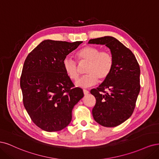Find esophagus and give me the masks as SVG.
<instances>
[{
    "label": "esophagus",
    "instance_id": "obj_1",
    "mask_svg": "<svg viewBox=\"0 0 159 159\" xmlns=\"http://www.w3.org/2000/svg\"><path fill=\"white\" fill-rule=\"evenodd\" d=\"M83 93H84V95H88L89 94V91L86 90V89H84L83 90Z\"/></svg>",
    "mask_w": 159,
    "mask_h": 159
}]
</instances>
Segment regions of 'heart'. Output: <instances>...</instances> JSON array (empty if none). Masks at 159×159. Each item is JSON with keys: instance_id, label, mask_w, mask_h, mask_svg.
I'll return each instance as SVG.
<instances>
[{"instance_id": "obj_1", "label": "heart", "mask_w": 159, "mask_h": 159, "mask_svg": "<svg viewBox=\"0 0 159 159\" xmlns=\"http://www.w3.org/2000/svg\"><path fill=\"white\" fill-rule=\"evenodd\" d=\"M75 57L79 65L88 63L85 73L86 75L80 79L76 84L82 88L94 86L99 81H105L111 75L114 68V57L110 52L101 51L94 46H85L79 49L75 54ZM65 73L72 80H77L80 71L79 65L75 61L65 58L63 61Z\"/></svg>"}]
</instances>
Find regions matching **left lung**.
Wrapping results in <instances>:
<instances>
[{
  "mask_svg": "<svg viewBox=\"0 0 159 159\" xmlns=\"http://www.w3.org/2000/svg\"><path fill=\"white\" fill-rule=\"evenodd\" d=\"M89 43L105 45L114 57V68L109 77L90 90L96 100L93 117L102 126H117L129 118L134 111L140 91L139 63L131 51L114 37L92 39Z\"/></svg>",
  "mask_w": 159,
  "mask_h": 159,
  "instance_id": "obj_1",
  "label": "left lung"
}]
</instances>
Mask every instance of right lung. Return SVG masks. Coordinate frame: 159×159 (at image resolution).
<instances>
[{"label": "right lung", "instance_id": "add662e5", "mask_svg": "<svg viewBox=\"0 0 159 159\" xmlns=\"http://www.w3.org/2000/svg\"><path fill=\"white\" fill-rule=\"evenodd\" d=\"M83 42L44 40L25 59L20 77L23 103L34 124L49 132L62 130L72 119L83 90L65 73L63 61Z\"/></svg>", "mask_w": 159, "mask_h": 159}]
</instances>
